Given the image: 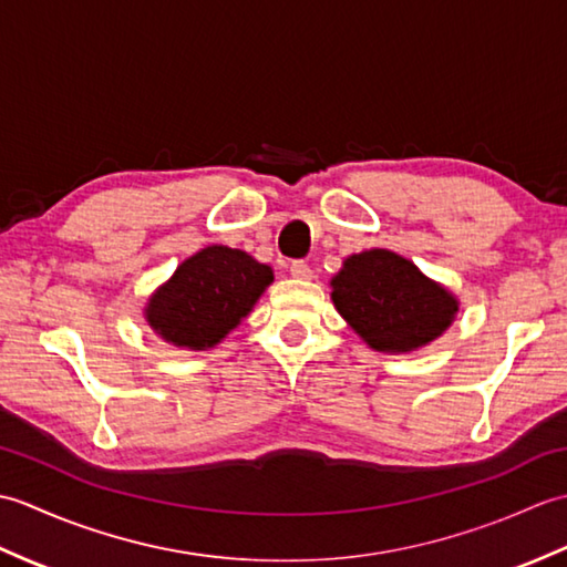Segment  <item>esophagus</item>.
Returning a JSON list of instances; mask_svg holds the SVG:
<instances>
[{
	"mask_svg": "<svg viewBox=\"0 0 567 567\" xmlns=\"http://www.w3.org/2000/svg\"><path fill=\"white\" fill-rule=\"evenodd\" d=\"M290 275L297 277V280H311V268L305 262V260H292L290 262Z\"/></svg>",
	"mask_w": 567,
	"mask_h": 567,
	"instance_id": "obj_1",
	"label": "esophagus"
}]
</instances>
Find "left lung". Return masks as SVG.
<instances>
[{
    "mask_svg": "<svg viewBox=\"0 0 567 567\" xmlns=\"http://www.w3.org/2000/svg\"><path fill=\"white\" fill-rule=\"evenodd\" d=\"M331 299L353 331L375 351L406 353L451 327L457 302L441 285L392 250L372 248L343 262Z\"/></svg>",
    "mask_w": 567,
    "mask_h": 567,
    "instance_id": "1",
    "label": "left lung"
}]
</instances>
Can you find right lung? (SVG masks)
Returning a JSON list of instances; mask_svg holds the SVG:
<instances>
[{
    "mask_svg": "<svg viewBox=\"0 0 567 567\" xmlns=\"http://www.w3.org/2000/svg\"><path fill=\"white\" fill-rule=\"evenodd\" d=\"M270 282L272 270L248 252L209 246L151 297L146 319L165 341L204 351L238 327Z\"/></svg>",
    "mask_w": 567,
    "mask_h": 567,
    "instance_id": "obj_1",
    "label": "right lung"
}]
</instances>
